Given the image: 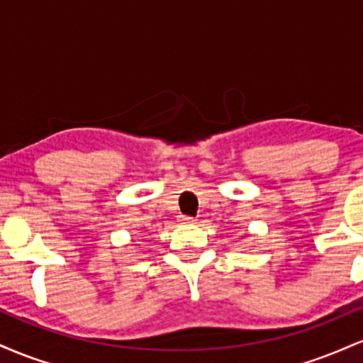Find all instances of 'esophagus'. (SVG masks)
Listing matches in <instances>:
<instances>
[{
  "mask_svg": "<svg viewBox=\"0 0 363 363\" xmlns=\"http://www.w3.org/2000/svg\"><path fill=\"white\" fill-rule=\"evenodd\" d=\"M181 222H182V223H193V222H194V216L182 215V216H181Z\"/></svg>",
  "mask_w": 363,
  "mask_h": 363,
  "instance_id": "obj_1",
  "label": "esophagus"
}]
</instances>
